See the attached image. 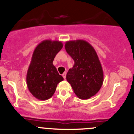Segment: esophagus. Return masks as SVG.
Here are the masks:
<instances>
[{
  "mask_svg": "<svg viewBox=\"0 0 134 134\" xmlns=\"http://www.w3.org/2000/svg\"><path fill=\"white\" fill-rule=\"evenodd\" d=\"M66 72H63V75H62V76H63V78H64V79H65L66 78Z\"/></svg>",
  "mask_w": 134,
  "mask_h": 134,
  "instance_id": "obj_1",
  "label": "esophagus"
}]
</instances>
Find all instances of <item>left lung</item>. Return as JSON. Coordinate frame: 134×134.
<instances>
[{"label": "left lung", "mask_w": 134, "mask_h": 134, "mask_svg": "<svg viewBox=\"0 0 134 134\" xmlns=\"http://www.w3.org/2000/svg\"><path fill=\"white\" fill-rule=\"evenodd\" d=\"M65 48L75 62L66 79L78 98L89 99L98 92L103 83V70L98 55L92 45L85 40L68 41Z\"/></svg>", "instance_id": "8db88e82"}]
</instances>
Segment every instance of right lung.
<instances>
[{
	"label": "right lung",
	"instance_id": "obj_1",
	"mask_svg": "<svg viewBox=\"0 0 134 134\" xmlns=\"http://www.w3.org/2000/svg\"><path fill=\"white\" fill-rule=\"evenodd\" d=\"M63 48L59 41H41L34 49L26 74V84L31 94L40 100L51 98L57 85L63 80L53 65L55 56Z\"/></svg>",
	"mask_w": 134,
	"mask_h": 134
}]
</instances>
